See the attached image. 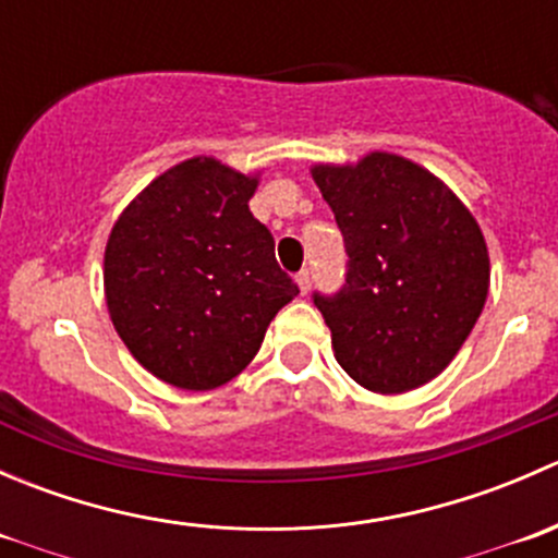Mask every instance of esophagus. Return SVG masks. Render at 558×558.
I'll use <instances>...</instances> for the list:
<instances>
[{"label":"esophagus","mask_w":558,"mask_h":558,"mask_svg":"<svg viewBox=\"0 0 558 558\" xmlns=\"http://www.w3.org/2000/svg\"><path fill=\"white\" fill-rule=\"evenodd\" d=\"M296 286H300L302 294L311 291V272H307V269H300V272H296Z\"/></svg>","instance_id":"esophagus-1"}]
</instances>
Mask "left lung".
Segmentation results:
<instances>
[{"mask_svg": "<svg viewBox=\"0 0 558 558\" xmlns=\"http://www.w3.org/2000/svg\"><path fill=\"white\" fill-rule=\"evenodd\" d=\"M342 232L337 294L313 302L340 367L359 386L402 393L451 364L488 294V251L472 213L442 180L393 154L315 165Z\"/></svg>", "mask_w": 558, "mask_h": 558, "instance_id": "8db88e82", "label": "left lung"}]
</instances>
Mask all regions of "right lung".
Here are the masks:
<instances>
[{
	"instance_id": "add662e5",
	"label": "right lung",
	"mask_w": 558,
	"mask_h": 558,
	"mask_svg": "<svg viewBox=\"0 0 558 558\" xmlns=\"http://www.w3.org/2000/svg\"><path fill=\"white\" fill-rule=\"evenodd\" d=\"M256 178L196 156L154 180L112 227L105 296L123 345L185 391L218 388L262 348L300 286L247 210Z\"/></svg>"
}]
</instances>
